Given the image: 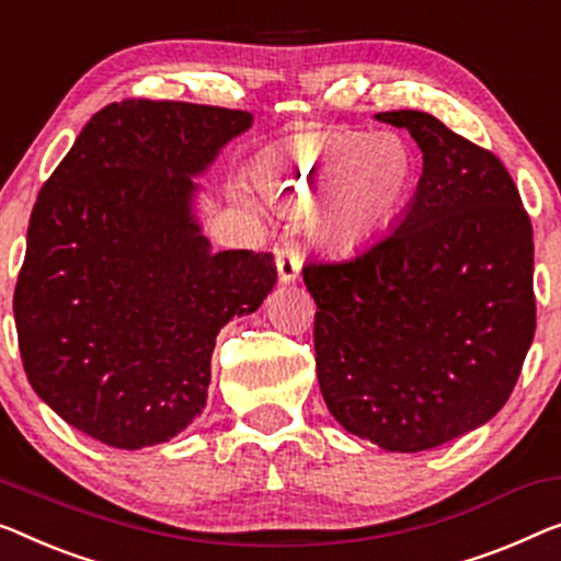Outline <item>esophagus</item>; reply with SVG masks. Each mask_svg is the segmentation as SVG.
I'll list each match as a JSON object with an SVG mask.
<instances>
[{
    "instance_id": "obj_1",
    "label": "esophagus",
    "mask_w": 561,
    "mask_h": 561,
    "mask_svg": "<svg viewBox=\"0 0 561 561\" xmlns=\"http://www.w3.org/2000/svg\"><path fill=\"white\" fill-rule=\"evenodd\" d=\"M274 259H277V272L282 284H295L299 279V270H302V254H299L297 244H282L274 249Z\"/></svg>"
}]
</instances>
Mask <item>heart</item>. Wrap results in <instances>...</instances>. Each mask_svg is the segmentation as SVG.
Here are the masks:
<instances>
[{
    "instance_id": "obj_1",
    "label": "heart",
    "mask_w": 561,
    "mask_h": 561,
    "mask_svg": "<svg viewBox=\"0 0 561 561\" xmlns=\"http://www.w3.org/2000/svg\"><path fill=\"white\" fill-rule=\"evenodd\" d=\"M368 165L348 196L352 173ZM252 179L266 196L309 206V237L330 252H355L386 231L417 183L413 146L398 133H307L259 158Z\"/></svg>"
}]
</instances>
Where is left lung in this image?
Returning a JSON list of instances; mask_svg holds the SVG:
<instances>
[{
  "label": "left lung",
  "mask_w": 561,
  "mask_h": 561,
  "mask_svg": "<svg viewBox=\"0 0 561 561\" xmlns=\"http://www.w3.org/2000/svg\"><path fill=\"white\" fill-rule=\"evenodd\" d=\"M423 175L390 233L340 262H307L317 380L353 436L398 454L489 423L512 396L537 330L534 239L494 153L431 113L390 111Z\"/></svg>",
  "instance_id": "1"
}]
</instances>
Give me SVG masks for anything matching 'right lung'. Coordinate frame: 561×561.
I'll return each mask as SVG.
<instances>
[{
  "label": "right lung",
  "mask_w": 561,
  "mask_h": 561,
  "mask_svg": "<svg viewBox=\"0 0 561 561\" xmlns=\"http://www.w3.org/2000/svg\"><path fill=\"white\" fill-rule=\"evenodd\" d=\"M252 113L123 100L95 113L32 208L14 289L30 386L105 446L138 450L206 408L216 334L262 307L270 252H214L196 216L221 148Z\"/></svg>",
  "instance_id": "right-lung-1"
}]
</instances>
